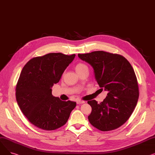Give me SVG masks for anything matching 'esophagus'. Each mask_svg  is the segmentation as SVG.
I'll return each instance as SVG.
<instances>
[{"label": "esophagus", "instance_id": "34e87169", "mask_svg": "<svg viewBox=\"0 0 155 155\" xmlns=\"http://www.w3.org/2000/svg\"><path fill=\"white\" fill-rule=\"evenodd\" d=\"M77 104H84V103H85V101H82V100H80V99H77Z\"/></svg>", "mask_w": 155, "mask_h": 155}]
</instances>
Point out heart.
Listing matches in <instances>:
<instances>
[{
    "mask_svg": "<svg viewBox=\"0 0 155 155\" xmlns=\"http://www.w3.org/2000/svg\"><path fill=\"white\" fill-rule=\"evenodd\" d=\"M75 70H76L77 72H80V71L83 70L85 68H87V65L85 64L84 63H77L75 65Z\"/></svg>",
    "mask_w": 155,
    "mask_h": 155,
    "instance_id": "obj_1",
    "label": "heart"
}]
</instances>
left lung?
<instances>
[{"label": "left lung", "instance_id": "8db88e82", "mask_svg": "<svg viewBox=\"0 0 155 155\" xmlns=\"http://www.w3.org/2000/svg\"><path fill=\"white\" fill-rule=\"evenodd\" d=\"M79 58L93 67L101 89L108 91L102 102L87 103L92 107L88 116L90 123L102 131L123 125L133 112L139 97V87L134 69L120 54L104 51L78 54Z\"/></svg>", "mask_w": 155, "mask_h": 155}]
</instances>
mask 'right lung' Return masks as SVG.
<instances>
[{
  "label": "right lung",
  "mask_w": 155,
  "mask_h": 155,
  "mask_svg": "<svg viewBox=\"0 0 155 155\" xmlns=\"http://www.w3.org/2000/svg\"><path fill=\"white\" fill-rule=\"evenodd\" d=\"M75 56L48 53L31 59L23 67L16 85V101L23 114L38 128L52 131L63 126L76 107L75 102L53 96L51 90Z\"/></svg>",
  "instance_id": "add662e5"
}]
</instances>
